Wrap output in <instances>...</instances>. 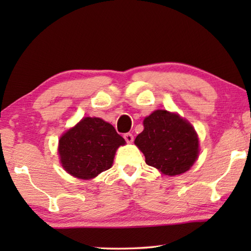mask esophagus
I'll list each match as a JSON object with an SVG mask.
<instances>
[{"mask_svg":"<svg viewBox=\"0 0 251 251\" xmlns=\"http://www.w3.org/2000/svg\"><path fill=\"white\" fill-rule=\"evenodd\" d=\"M124 138H125V141L127 143H133V141H134V136H133V134H130V133L125 134Z\"/></svg>","mask_w":251,"mask_h":251,"instance_id":"1","label":"esophagus"}]
</instances>
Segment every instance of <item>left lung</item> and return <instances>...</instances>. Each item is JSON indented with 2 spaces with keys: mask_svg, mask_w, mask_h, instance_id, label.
<instances>
[{
  "mask_svg": "<svg viewBox=\"0 0 251 251\" xmlns=\"http://www.w3.org/2000/svg\"><path fill=\"white\" fill-rule=\"evenodd\" d=\"M143 124L135 145L145 156L146 164L168 176L189 171L199 154L198 136L192 124L165 109L152 112Z\"/></svg>",
  "mask_w": 251,
  "mask_h": 251,
  "instance_id": "left-lung-1",
  "label": "left lung"
}]
</instances>
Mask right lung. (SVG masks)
<instances>
[{
  "label": "right lung",
  "instance_id": "add662e5",
  "mask_svg": "<svg viewBox=\"0 0 251 251\" xmlns=\"http://www.w3.org/2000/svg\"><path fill=\"white\" fill-rule=\"evenodd\" d=\"M125 143L109 123L85 117L59 138V160L72 176L92 179L112 167L117 148Z\"/></svg>",
  "mask_w": 251,
  "mask_h": 251
}]
</instances>
